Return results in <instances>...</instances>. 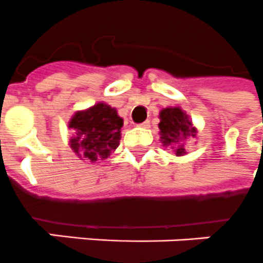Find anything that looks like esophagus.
<instances>
[{"label": "esophagus", "instance_id": "obj_1", "mask_svg": "<svg viewBox=\"0 0 263 263\" xmlns=\"http://www.w3.org/2000/svg\"><path fill=\"white\" fill-rule=\"evenodd\" d=\"M139 127H143V128H148V127H150V120H146V121H143V123H140V124H139Z\"/></svg>", "mask_w": 263, "mask_h": 263}]
</instances>
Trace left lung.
<instances>
[{
    "mask_svg": "<svg viewBox=\"0 0 263 263\" xmlns=\"http://www.w3.org/2000/svg\"><path fill=\"white\" fill-rule=\"evenodd\" d=\"M161 123H159V134H161L162 143L165 146H173L177 155H183L182 140L187 136H196V128H193L192 121L182 109L180 108H166L159 113Z\"/></svg>",
    "mask_w": 263,
    "mask_h": 263,
    "instance_id": "8db88e82",
    "label": "left lung"
}]
</instances>
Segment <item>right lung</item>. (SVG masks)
Masks as SVG:
<instances>
[{"mask_svg": "<svg viewBox=\"0 0 263 263\" xmlns=\"http://www.w3.org/2000/svg\"><path fill=\"white\" fill-rule=\"evenodd\" d=\"M69 127L76 136L70 139V147L80 158L96 162L105 159L120 144L123 119L116 109L98 102L86 110L77 112Z\"/></svg>", "mask_w": 263, "mask_h": 263, "instance_id": "add662e5", "label": "right lung"}]
</instances>
